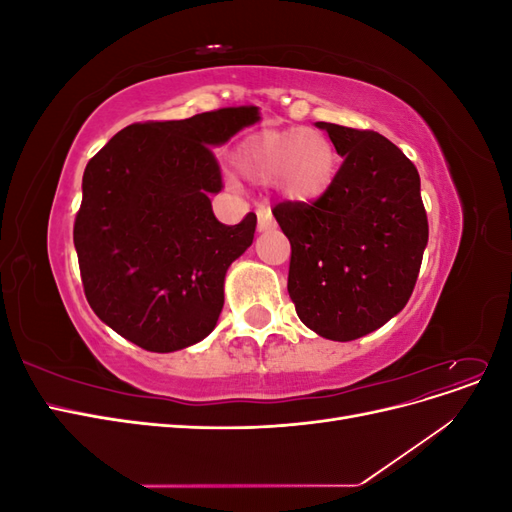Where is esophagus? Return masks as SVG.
Listing matches in <instances>:
<instances>
[{
	"label": "esophagus",
	"instance_id": "esophagus-1",
	"mask_svg": "<svg viewBox=\"0 0 512 512\" xmlns=\"http://www.w3.org/2000/svg\"><path fill=\"white\" fill-rule=\"evenodd\" d=\"M258 230L260 232H265V230H269V228H273L275 226V220H273V215H271V209L269 207H258Z\"/></svg>",
	"mask_w": 512,
	"mask_h": 512
}]
</instances>
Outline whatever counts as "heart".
<instances>
[{"instance_id": "1", "label": "heart", "mask_w": 512, "mask_h": 512, "mask_svg": "<svg viewBox=\"0 0 512 512\" xmlns=\"http://www.w3.org/2000/svg\"><path fill=\"white\" fill-rule=\"evenodd\" d=\"M239 173L254 183H275L292 203H314L329 192L337 175V153L316 130L290 128L254 134L235 153Z\"/></svg>"}]
</instances>
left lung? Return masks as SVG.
I'll return each instance as SVG.
<instances>
[{"label":"left lung","mask_w":512,"mask_h":512,"mask_svg":"<svg viewBox=\"0 0 512 512\" xmlns=\"http://www.w3.org/2000/svg\"><path fill=\"white\" fill-rule=\"evenodd\" d=\"M344 158L314 203L273 209L290 241L288 294L305 327L350 342L397 316L429 239L416 166L389 138L318 121Z\"/></svg>","instance_id":"left-lung-1"}]
</instances>
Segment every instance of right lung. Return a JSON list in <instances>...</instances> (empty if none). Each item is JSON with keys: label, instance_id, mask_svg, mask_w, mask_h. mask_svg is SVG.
Returning <instances> with one entry per match:
<instances>
[{"label": "right lung", "instance_id": "1", "mask_svg": "<svg viewBox=\"0 0 512 512\" xmlns=\"http://www.w3.org/2000/svg\"><path fill=\"white\" fill-rule=\"evenodd\" d=\"M260 119L230 106L117 132L83 173L74 220L85 297L96 316L149 352L205 339L224 307V277L254 241L256 215L226 226L211 209L222 170L211 147Z\"/></svg>", "mask_w": 512, "mask_h": 512}]
</instances>
